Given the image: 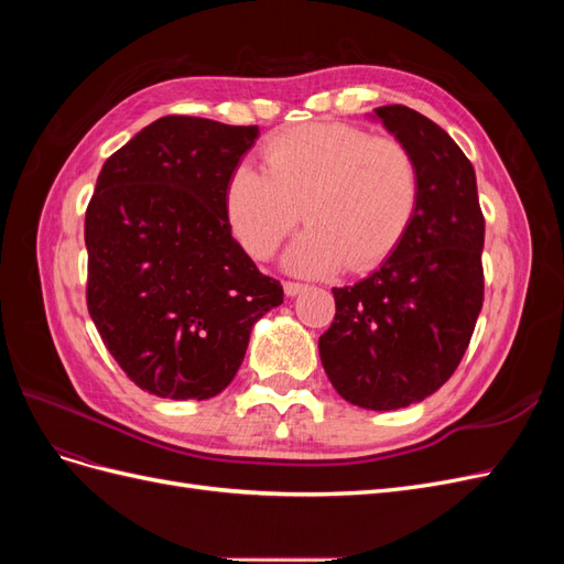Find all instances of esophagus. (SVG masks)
I'll return each mask as SVG.
<instances>
[{"label":"esophagus","instance_id":"1","mask_svg":"<svg viewBox=\"0 0 564 564\" xmlns=\"http://www.w3.org/2000/svg\"><path fill=\"white\" fill-rule=\"evenodd\" d=\"M301 292H305V284H299V282H284V294H286L289 299L299 296Z\"/></svg>","mask_w":564,"mask_h":564}]
</instances>
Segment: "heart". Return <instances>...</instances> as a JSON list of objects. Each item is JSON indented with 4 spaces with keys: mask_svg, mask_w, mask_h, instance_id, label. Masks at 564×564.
<instances>
[{
    "mask_svg": "<svg viewBox=\"0 0 564 564\" xmlns=\"http://www.w3.org/2000/svg\"><path fill=\"white\" fill-rule=\"evenodd\" d=\"M265 172L237 164L226 185L232 235L265 261L303 216L305 228L284 253L296 275L338 268L365 272L395 251L419 204L409 150L348 124H303L263 148Z\"/></svg>",
    "mask_w": 564,
    "mask_h": 564,
    "instance_id": "b5f03b06",
    "label": "heart"
}]
</instances>
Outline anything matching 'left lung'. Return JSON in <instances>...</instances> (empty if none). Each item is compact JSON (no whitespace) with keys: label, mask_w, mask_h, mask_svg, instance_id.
<instances>
[{"label":"left lung","mask_w":564,"mask_h":564,"mask_svg":"<svg viewBox=\"0 0 564 564\" xmlns=\"http://www.w3.org/2000/svg\"><path fill=\"white\" fill-rule=\"evenodd\" d=\"M414 158L419 204L400 245L369 278L332 289L324 371L346 402L390 412L445 383L482 311L485 218L475 169L452 135L406 106L371 115Z\"/></svg>","instance_id":"obj_1"}]
</instances>
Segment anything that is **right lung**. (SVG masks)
Listing matches in <instances>:
<instances>
[{
    "label": "right lung",
    "instance_id": "1",
    "mask_svg": "<svg viewBox=\"0 0 564 564\" xmlns=\"http://www.w3.org/2000/svg\"><path fill=\"white\" fill-rule=\"evenodd\" d=\"M259 127L169 115L106 160L84 220L87 305L127 377L166 400H209L240 369L282 286L235 242L232 169Z\"/></svg>",
    "mask_w": 564,
    "mask_h": 564
}]
</instances>
